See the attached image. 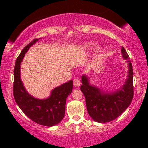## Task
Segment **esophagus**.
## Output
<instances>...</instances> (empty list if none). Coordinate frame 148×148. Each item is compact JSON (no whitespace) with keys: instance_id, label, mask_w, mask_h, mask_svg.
<instances>
[{"instance_id":"1","label":"esophagus","mask_w":148,"mask_h":148,"mask_svg":"<svg viewBox=\"0 0 148 148\" xmlns=\"http://www.w3.org/2000/svg\"><path fill=\"white\" fill-rule=\"evenodd\" d=\"M73 85H74L75 87H77H77H79V86H80V85H81L80 80L78 79H74Z\"/></svg>"}]
</instances>
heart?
<instances>
[{"instance_id":"1","label":"heart","mask_w":148,"mask_h":148,"mask_svg":"<svg viewBox=\"0 0 148 148\" xmlns=\"http://www.w3.org/2000/svg\"><path fill=\"white\" fill-rule=\"evenodd\" d=\"M91 46H92V44H91L90 43H86L84 45V48H90ZM98 50H99V47H96V52H98Z\"/></svg>"}]
</instances>
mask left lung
Listing matches in <instances>:
<instances>
[{
  "label": "left lung",
  "mask_w": 148,
  "mask_h": 148,
  "mask_svg": "<svg viewBox=\"0 0 148 148\" xmlns=\"http://www.w3.org/2000/svg\"><path fill=\"white\" fill-rule=\"evenodd\" d=\"M123 57L129 63L128 78L120 89L114 92L104 93L100 89L91 86L87 76H82L81 91L86 98L88 114L94 121L107 123L119 117L130 105L133 98V71L128 54L121 48Z\"/></svg>",
  "instance_id": "1"
}]
</instances>
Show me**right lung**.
<instances>
[{"label": "right lung", "mask_w": 148, "mask_h": 148, "mask_svg": "<svg viewBox=\"0 0 148 148\" xmlns=\"http://www.w3.org/2000/svg\"><path fill=\"white\" fill-rule=\"evenodd\" d=\"M38 41L34 39L21 50L14 69L13 96L16 103L28 118L38 124L46 127L57 125L62 120L65 112L66 99L72 92L73 81L56 87L49 98L40 100L29 95L24 88L20 76V64L26 52Z\"/></svg>", "instance_id": "1"}]
</instances>
